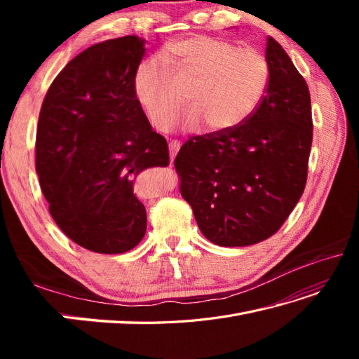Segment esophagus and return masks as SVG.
I'll use <instances>...</instances> for the list:
<instances>
[{"label":"esophagus","instance_id":"esophagus-1","mask_svg":"<svg viewBox=\"0 0 359 359\" xmlns=\"http://www.w3.org/2000/svg\"><path fill=\"white\" fill-rule=\"evenodd\" d=\"M180 149V142L178 140H172V142L169 144V153H170V165L173 163V160H175V156L178 153Z\"/></svg>","mask_w":359,"mask_h":359}]
</instances>
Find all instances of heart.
Listing matches in <instances>:
<instances>
[{
    "label": "heart",
    "instance_id": "b5f03b06",
    "mask_svg": "<svg viewBox=\"0 0 359 359\" xmlns=\"http://www.w3.org/2000/svg\"><path fill=\"white\" fill-rule=\"evenodd\" d=\"M180 88L187 86L190 109L186 128L202 123L212 133L240 127L252 116L269 86V64L256 49L210 36L173 41L161 55ZM135 99L156 128H166L182 106V97L157 60L139 64L133 78Z\"/></svg>",
    "mask_w": 359,
    "mask_h": 359
}]
</instances>
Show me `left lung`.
Listing matches in <instances>:
<instances>
[{
    "label": "left lung",
    "mask_w": 359,
    "mask_h": 359,
    "mask_svg": "<svg viewBox=\"0 0 359 359\" xmlns=\"http://www.w3.org/2000/svg\"><path fill=\"white\" fill-rule=\"evenodd\" d=\"M269 86L256 112L231 132L190 137L175 168L206 240L253 245L273 236L306 187L313 139L309 86L268 37Z\"/></svg>",
    "instance_id": "obj_1"
}]
</instances>
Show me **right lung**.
Wrapping results in <instances>:
<instances>
[{"label": "right lung", "mask_w": 359, "mask_h": 359, "mask_svg": "<svg viewBox=\"0 0 359 359\" xmlns=\"http://www.w3.org/2000/svg\"><path fill=\"white\" fill-rule=\"evenodd\" d=\"M145 53L137 36L95 43L76 55L43 100L36 170L49 212L73 243L102 255L135 248L147 211L133 193L140 172L169 165L166 139L135 99Z\"/></svg>", "instance_id": "obj_1"}]
</instances>
